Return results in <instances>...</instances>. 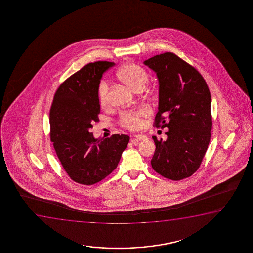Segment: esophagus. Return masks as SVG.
<instances>
[{
  "mask_svg": "<svg viewBox=\"0 0 253 253\" xmlns=\"http://www.w3.org/2000/svg\"><path fill=\"white\" fill-rule=\"evenodd\" d=\"M136 140H139V141H145L148 139V137L144 135H135L134 136Z\"/></svg>",
  "mask_w": 253,
  "mask_h": 253,
  "instance_id": "34e87169",
  "label": "esophagus"
}]
</instances>
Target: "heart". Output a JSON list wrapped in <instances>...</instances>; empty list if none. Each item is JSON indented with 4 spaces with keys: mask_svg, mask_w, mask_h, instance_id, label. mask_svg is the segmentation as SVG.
Instances as JSON below:
<instances>
[{
    "mask_svg": "<svg viewBox=\"0 0 253 253\" xmlns=\"http://www.w3.org/2000/svg\"><path fill=\"white\" fill-rule=\"evenodd\" d=\"M117 77L131 90L139 92L144 88L149 80V73L143 67L135 63H128L122 66L117 72ZM109 84L105 80H102L97 88V97L101 106L105 107L108 104ZM147 114L145 109H139L130 112L123 113L120 117V124L123 127L136 130L142 125V117Z\"/></svg>",
    "mask_w": 253,
    "mask_h": 253,
    "instance_id": "heart-1",
    "label": "heart"
}]
</instances>
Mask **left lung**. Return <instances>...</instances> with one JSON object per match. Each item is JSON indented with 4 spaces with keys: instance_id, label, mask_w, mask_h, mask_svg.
<instances>
[{
    "instance_id": "1",
    "label": "left lung",
    "mask_w": 253,
    "mask_h": 253,
    "mask_svg": "<svg viewBox=\"0 0 253 253\" xmlns=\"http://www.w3.org/2000/svg\"><path fill=\"white\" fill-rule=\"evenodd\" d=\"M159 81V106L154 125L168 128L157 140L153 169L167 179L191 176L201 166L211 139V94L201 73L173 52L144 61Z\"/></svg>"
}]
</instances>
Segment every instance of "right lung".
I'll use <instances>...</instances> for the list:
<instances>
[{
	"instance_id": "1",
	"label": "right lung",
	"mask_w": 253,
	"mask_h": 253,
	"mask_svg": "<svg viewBox=\"0 0 253 253\" xmlns=\"http://www.w3.org/2000/svg\"><path fill=\"white\" fill-rule=\"evenodd\" d=\"M114 62L89 63L56 90L50 109V139L56 155L72 180L93 185L118 167L129 141L127 135L94 138L90 132L99 121L97 88L103 73Z\"/></svg>"
}]
</instances>
